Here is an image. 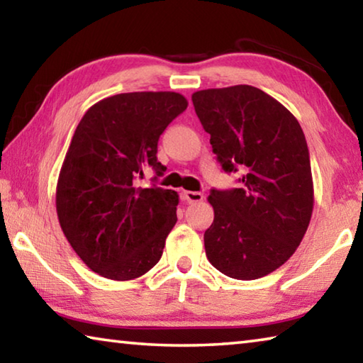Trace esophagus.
<instances>
[{
	"label": "esophagus",
	"instance_id": "1",
	"mask_svg": "<svg viewBox=\"0 0 363 363\" xmlns=\"http://www.w3.org/2000/svg\"><path fill=\"white\" fill-rule=\"evenodd\" d=\"M184 199H186L187 203H199V201L203 200V194L190 192V190H187V192H184Z\"/></svg>",
	"mask_w": 363,
	"mask_h": 363
}]
</instances>
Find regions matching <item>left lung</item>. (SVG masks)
<instances>
[{
    "mask_svg": "<svg viewBox=\"0 0 363 363\" xmlns=\"http://www.w3.org/2000/svg\"><path fill=\"white\" fill-rule=\"evenodd\" d=\"M196 116L225 173L242 171L238 189H213L214 220L206 257L237 280L264 277L290 259L314 208L309 149L298 120L248 84L192 94Z\"/></svg>",
    "mask_w": 363,
    "mask_h": 363,
    "instance_id": "obj_1",
    "label": "left lung"
}]
</instances>
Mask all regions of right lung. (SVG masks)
<instances>
[{
	"label": "right lung",
	"mask_w": 363,
	"mask_h": 363,
	"mask_svg": "<svg viewBox=\"0 0 363 363\" xmlns=\"http://www.w3.org/2000/svg\"><path fill=\"white\" fill-rule=\"evenodd\" d=\"M187 108L179 93H125L94 104L78 123L60 168L56 208L64 235L93 272L133 280L155 266L177 216L179 195L152 184L162 133Z\"/></svg>",
	"instance_id": "obj_1"
}]
</instances>
